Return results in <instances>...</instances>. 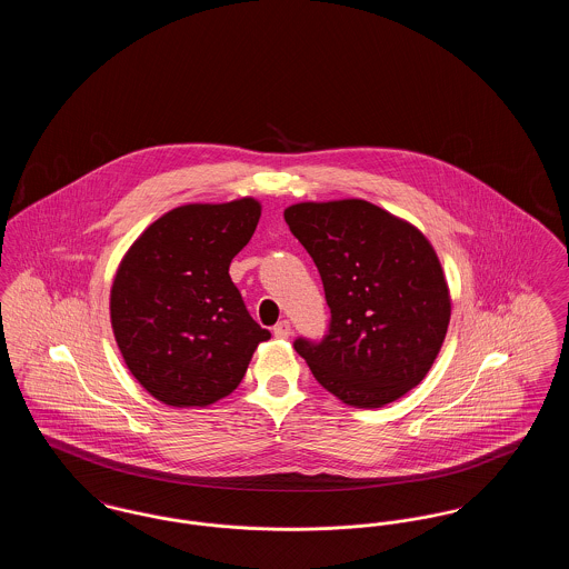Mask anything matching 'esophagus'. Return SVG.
Segmentation results:
<instances>
[{
    "label": "esophagus",
    "mask_w": 569,
    "mask_h": 569,
    "mask_svg": "<svg viewBox=\"0 0 569 569\" xmlns=\"http://www.w3.org/2000/svg\"><path fill=\"white\" fill-rule=\"evenodd\" d=\"M272 335H274L277 339H288V337L292 335V326H290L288 320H283V322L274 325V328H272Z\"/></svg>",
    "instance_id": "esophagus-1"
}]
</instances>
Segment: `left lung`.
<instances>
[{
	"instance_id": "1",
	"label": "left lung",
	"mask_w": 569,
	"mask_h": 569,
	"mask_svg": "<svg viewBox=\"0 0 569 569\" xmlns=\"http://www.w3.org/2000/svg\"><path fill=\"white\" fill-rule=\"evenodd\" d=\"M286 223L313 258L330 307L322 341L298 337L313 378L353 407H383L418 386L450 325L433 244L367 200L300 202Z\"/></svg>"
}]
</instances>
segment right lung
<instances>
[{"mask_svg": "<svg viewBox=\"0 0 569 569\" xmlns=\"http://www.w3.org/2000/svg\"><path fill=\"white\" fill-rule=\"evenodd\" d=\"M262 207L253 198L183 204L153 221L123 256L110 290V325L140 386L172 407H204L243 379L258 325L230 279Z\"/></svg>", "mask_w": 569, "mask_h": 569, "instance_id": "1", "label": "right lung"}]
</instances>
